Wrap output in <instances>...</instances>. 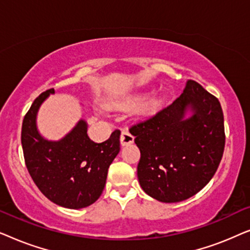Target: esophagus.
Wrapping results in <instances>:
<instances>
[{"label":"esophagus","mask_w":250,"mask_h":250,"mask_svg":"<svg viewBox=\"0 0 250 250\" xmlns=\"http://www.w3.org/2000/svg\"><path fill=\"white\" fill-rule=\"evenodd\" d=\"M133 142H134V136H133L128 131H123L121 135V145L124 146L131 145Z\"/></svg>","instance_id":"obj_1"}]
</instances>
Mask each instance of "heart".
<instances>
[{
  "mask_svg": "<svg viewBox=\"0 0 250 250\" xmlns=\"http://www.w3.org/2000/svg\"><path fill=\"white\" fill-rule=\"evenodd\" d=\"M143 99H145V98L141 97V98H139V100H143Z\"/></svg>",
  "mask_w": 250,
  "mask_h": 250,
  "instance_id": "1",
  "label": "heart"
}]
</instances>
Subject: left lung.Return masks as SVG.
<instances>
[{
	"mask_svg": "<svg viewBox=\"0 0 250 250\" xmlns=\"http://www.w3.org/2000/svg\"><path fill=\"white\" fill-rule=\"evenodd\" d=\"M129 133L141 152L140 186L162 203H179L199 192L224 151L220 101L194 81H188L172 104L132 126Z\"/></svg>",
	"mask_w": 250,
	"mask_h": 250,
	"instance_id": "obj_1",
	"label": "left lung"
}]
</instances>
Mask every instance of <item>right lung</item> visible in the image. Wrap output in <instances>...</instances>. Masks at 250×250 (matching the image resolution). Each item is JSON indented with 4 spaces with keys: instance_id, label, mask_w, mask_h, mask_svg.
Instances as JSON below:
<instances>
[{
    "instance_id": "1",
    "label": "right lung",
    "mask_w": 250,
    "mask_h": 250,
    "mask_svg": "<svg viewBox=\"0 0 250 250\" xmlns=\"http://www.w3.org/2000/svg\"><path fill=\"white\" fill-rule=\"evenodd\" d=\"M54 88L35 99L22 122L21 145L27 169L37 188L52 203L80 209L101 196L108 168L119 152L121 131L95 143L87 135V123L80 119L58 141L47 140L37 128V112Z\"/></svg>"
}]
</instances>
